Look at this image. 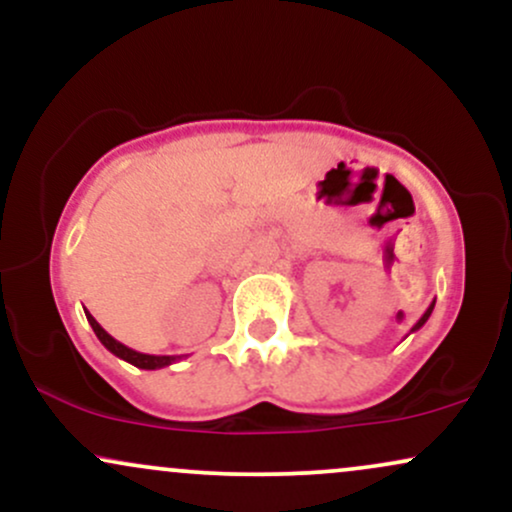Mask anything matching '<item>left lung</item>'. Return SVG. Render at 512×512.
Returning a JSON list of instances; mask_svg holds the SVG:
<instances>
[{"mask_svg": "<svg viewBox=\"0 0 512 512\" xmlns=\"http://www.w3.org/2000/svg\"><path fill=\"white\" fill-rule=\"evenodd\" d=\"M433 305H436V301H433L431 305H428V308H426V313L419 317V322H416V325H414V327H411V332L421 330V327H424V325H426V320H428V317H431V313H433Z\"/></svg>", "mask_w": 512, "mask_h": 512, "instance_id": "1", "label": "left lung"}]
</instances>
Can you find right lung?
Instances as JSON below:
<instances>
[{
	"mask_svg": "<svg viewBox=\"0 0 512 512\" xmlns=\"http://www.w3.org/2000/svg\"><path fill=\"white\" fill-rule=\"evenodd\" d=\"M84 313H86L88 325L93 327V332H96V337L101 339V344L105 346V349H108L110 354H115L117 358H122V361L132 363V366L144 368V370H156V368H166V366H170V363L180 361V358H182V356H154V354H139V351L129 349V346H125V344L117 342L115 337H110V334L105 332L101 325H98L96 317H93L91 313H88V310H84Z\"/></svg>",
	"mask_w": 512,
	"mask_h": 512,
	"instance_id": "obj_1",
	"label": "right lung"
}]
</instances>
